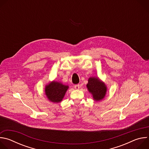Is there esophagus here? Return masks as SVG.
Masks as SVG:
<instances>
[{
    "label": "esophagus",
    "instance_id": "34e87169",
    "mask_svg": "<svg viewBox=\"0 0 149 149\" xmlns=\"http://www.w3.org/2000/svg\"><path fill=\"white\" fill-rule=\"evenodd\" d=\"M79 87H80V86L79 84H77V85H75V86H74V88L76 89V90H79Z\"/></svg>",
    "mask_w": 149,
    "mask_h": 149
}]
</instances>
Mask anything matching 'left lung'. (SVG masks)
<instances>
[{
    "instance_id": "8db88e82",
    "label": "left lung",
    "mask_w": 149,
    "mask_h": 149,
    "mask_svg": "<svg viewBox=\"0 0 149 149\" xmlns=\"http://www.w3.org/2000/svg\"><path fill=\"white\" fill-rule=\"evenodd\" d=\"M87 87L92 94L93 99L96 101H101L105 97L107 90L104 82L97 77L89 78Z\"/></svg>"
}]
</instances>
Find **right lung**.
Masks as SVG:
<instances>
[{"label":"right lung","mask_w":149,"mask_h":149,"mask_svg":"<svg viewBox=\"0 0 149 149\" xmlns=\"http://www.w3.org/2000/svg\"><path fill=\"white\" fill-rule=\"evenodd\" d=\"M68 88V86L54 81L47 85L45 92L48 99L50 101L58 103L62 100Z\"/></svg>","instance_id":"add662e5"}]
</instances>
